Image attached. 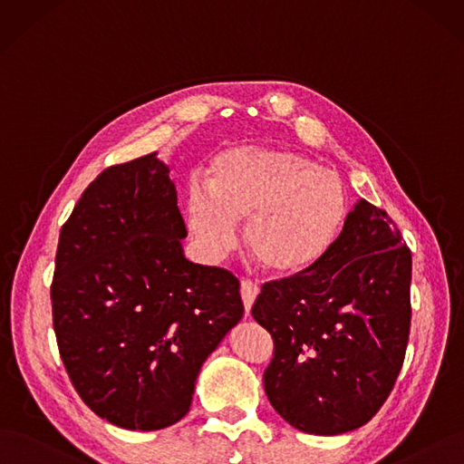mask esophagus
Listing matches in <instances>:
<instances>
[{"mask_svg": "<svg viewBox=\"0 0 464 464\" xmlns=\"http://www.w3.org/2000/svg\"><path fill=\"white\" fill-rule=\"evenodd\" d=\"M258 295H260L258 283H252V281H243V283H241V296H243V304H245L246 315L250 314L252 304H254L256 298H258Z\"/></svg>", "mask_w": 464, "mask_h": 464, "instance_id": "34e87169", "label": "esophagus"}]
</instances>
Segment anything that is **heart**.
I'll list each match as a JSON object with an SVG mask.
<instances>
[{
  "label": "heart",
  "mask_w": 464,
  "mask_h": 464,
  "mask_svg": "<svg viewBox=\"0 0 464 464\" xmlns=\"http://www.w3.org/2000/svg\"><path fill=\"white\" fill-rule=\"evenodd\" d=\"M348 197L334 169L286 149L245 147L218 154L206 188L191 181L181 216L202 258L219 264L246 221L250 252L271 271L293 276L317 264L344 226Z\"/></svg>",
  "instance_id": "b5f03b06"
}]
</instances>
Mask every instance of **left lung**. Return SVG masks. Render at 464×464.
<instances>
[{
  "label": "left lung",
  "instance_id": "obj_1",
  "mask_svg": "<svg viewBox=\"0 0 464 464\" xmlns=\"http://www.w3.org/2000/svg\"><path fill=\"white\" fill-rule=\"evenodd\" d=\"M411 271L396 223L362 198L317 264L262 286L252 317L276 344L264 388L290 426L338 436L379 413L405 359Z\"/></svg>",
  "mask_w": 464,
  "mask_h": 464
}]
</instances>
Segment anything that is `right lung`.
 <instances>
[{
    "instance_id": "1",
    "label": "right lung",
    "mask_w": 464,
    "mask_h": 464,
    "mask_svg": "<svg viewBox=\"0 0 464 464\" xmlns=\"http://www.w3.org/2000/svg\"><path fill=\"white\" fill-rule=\"evenodd\" d=\"M185 237L157 152L101 171L59 235L61 359L83 403L126 430L181 420L206 357L245 314L238 279L188 262Z\"/></svg>"
}]
</instances>
